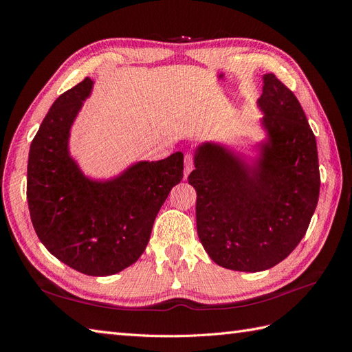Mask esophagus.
I'll list each match as a JSON object with an SVG mask.
<instances>
[{
  "mask_svg": "<svg viewBox=\"0 0 352 352\" xmlns=\"http://www.w3.org/2000/svg\"><path fill=\"white\" fill-rule=\"evenodd\" d=\"M194 168V163H192V157H190L189 154L185 155V179L188 177V175L192 172Z\"/></svg>",
  "mask_w": 352,
  "mask_h": 352,
  "instance_id": "esophagus-1",
  "label": "esophagus"
}]
</instances>
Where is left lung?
<instances>
[{
    "label": "left lung",
    "mask_w": 352,
    "mask_h": 352,
    "mask_svg": "<svg viewBox=\"0 0 352 352\" xmlns=\"http://www.w3.org/2000/svg\"><path fill=\"white\" fill-rule=\"evenodd\" d=\"M257 104L265 138L252 145L255 155L204 142L188 176L202 247L221 267L250 273L272 269L295 250L320 192L316 136L294 92L267 73Z\"/></svg>",
    "instance_id": "1"
}]
</instances>
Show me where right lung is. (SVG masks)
<instances>
[{
    "instance_id": "obj_1",
    "label": "right lung",
    "mask_w": 352,
    "mask_h": 352,
    "mask_svg": "<svg viewBox=\"0 0 352 352\" xmlns=\"http://www.w3.org/2000/svg\"><path fill=\"white\" fill-rule=\"evenodd\" d=\"M94 82L87 78L51 105L30 144L28 204L44 247L88 276H111L145 251L160 208L184 177V154L138 162L92 179L70 155V131Z\"/></svg>"
}]
</instances>
